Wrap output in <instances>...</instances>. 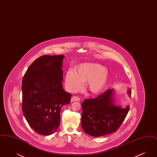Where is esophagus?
Instances as JSON below:
<instances>
[{
  "instance_id": "1",
  "label": "esophagus",
  "mask_w": 157,
  "mask_h": 157,
  "mask_svg": "<svg viewBox=\"0 0 157 157\" xmlns=\"http://www.w3.org/2000/svg\"><path fill=\"white\" fill-rule=\"evenodd\" d=\"M81 100L80 98L77 97V96H74L72 97L71 98V102H74V101H79Z\"/></svg>"
}]
</instances>
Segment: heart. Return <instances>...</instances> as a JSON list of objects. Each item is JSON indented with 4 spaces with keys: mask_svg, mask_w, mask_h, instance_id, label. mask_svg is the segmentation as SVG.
<instances>
[{
    "mask_svg": "<svg viewBox=\"0 0 157 157\" xmlns=\"http://www.w3.org/2000/svg\"><path fill=\"white\" fill-rule=\"evenodd\" d=\"M109 78L106 69L98 63H82L76 69H69L66 73L65 85L68 90H80L84 81L88 80V87L93 93H98L104 88Z\"/></svg>",
    "mask_w": 157,
    "mask_h": 157,
    "instance_id": "heart-1",
    "label": "heart"
}]
</instances>
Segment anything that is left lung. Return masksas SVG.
I'll return each mask as SVG.
<instances>
[{
  "instance_id": "obj_1",
  "label": "left lung",
  "mask_w": 157,
  "mask_h": 157,
  "mask_svg": "<svg viewBox=\"0 0 157 157\" xmlns=\"http://www.w3.org/2000/svg\"><path fill=\"white\" fill-rule=\"evenodd\" d=\"M113 90H107L94 99H86L82 103L81 124L85 133L101 136L116 132L127 117L129 106L125 108L113 105ZM129 96L131 90H129Z\"/></svg>"
}]
</instances>
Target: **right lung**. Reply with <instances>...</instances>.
I'll return each mask as SVG.
<instances>
[{
    "instance_id": "obj_1",
    "label": "right lung",
    "mask_w": 157,
    "mask_h": 157,
    "mask_svg": "<svg viewBox=\"0 0 157 157\" xmlns=\"http://www.w3.org/2000/svg\"><path fill=\"white\" fill-rule=\"evenodd\" d=\"M63 55H43L35 60L23 76V113L37 134L49 135L59 127L62 107L71 103L72 95L63 89Z\"/></svg>"
}]
</instances>
